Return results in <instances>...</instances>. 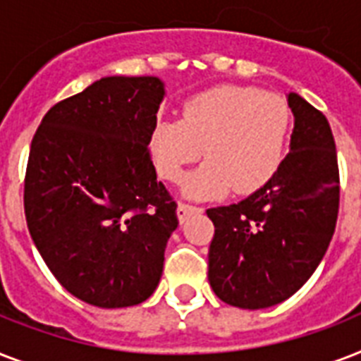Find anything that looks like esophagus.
<instances>
[{
	"mask_svg": "<svg viewBox=\"0 0 361 361\" xmlns=\"http://www.w3.org/2000/svg\"><path fill=\"white\" fill-rule=\"evenodd\" d=\"M198 212H202V208H198V206H192V204H187V202H180L178 206V219L183 223V221L192 214H198Z\"/></svg>",
	"mask_w": 361,
	"mask_h": 361,
	"instance_id": "obj_1",
	"label": "esophagus"
}]
</instances>
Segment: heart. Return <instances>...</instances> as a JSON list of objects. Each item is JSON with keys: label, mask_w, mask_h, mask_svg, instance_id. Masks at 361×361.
<instances>
[{"label": "heart", "mask_w": 361, "mask_h": 361, "mask_svg": "<svg viewBox=\"0 0 361 361\" xmlns=\"http://www.w3.org/2000/svg\"><path fill=\"white\" fill-rule=\"evenodd\" d=\"M290 135V109L283 97L257 87L223 86L183 104L181 120L157 121L152 157L166 181L180 183L202 152L209 157L189 178L187 195L214 198L234 187L251 192L277 172Z\"/></svg>", "instance_id": "obj_1"}]
</instances>
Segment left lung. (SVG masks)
<instances>
[{"label":"left lung","mask_w":361,"mask_h":361,"mask_svg":"<svg viewBox=\"0 0 361 361\" xmlns=\"http://www.w3.org/2000/svg\"><path fill=\"white\" fill-rule=\"evenodd\" d=\"M290 152L258 191L206 209L215 226L208 279L219 300L264 309L290 298L313 275L336 232L339 166L326 116L298 93Z\"/></svg>","instance_id":"8db88e82"}]
</instances>
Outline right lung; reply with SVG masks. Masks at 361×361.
Returning a JSON list of instances; mask_svg holds the SVG:
<instances>
[{"instance_id":"obj_1","label":"right lung","mask_w":361,"mask_h":361,"mask_svg":"<svg viewBox=\"0 0 361 361\" xmlns=\"http://www.w3.org/2000/svg\"><path fill=\"white\" fill-rule=\"evenodd\" d=\"M163 97L157 76H106L54 104L31 140L30 234L65 290L95 307L138 305L163 275L178 226L149 155Z\"/></svg>"}]
</instances>
